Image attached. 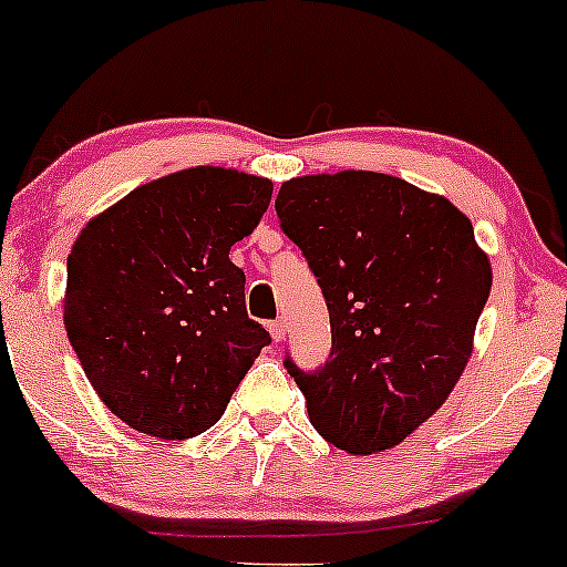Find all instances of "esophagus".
<instances>
[{
    "label": "esophagus",
    "mask_w": 567,
    "mask_h": 567,
    "mask_svg": "<svg viewBox=\"0 0 567 567\" xmlns=\"http://www.w3.org/2000/svg\"><path fill=\"white\" fill-rule=\"evenodd\" d=\"M266 328H269V333H271L274 341H282L285 339V322L282 320H271Z\"/></svg>",
    "instance_id": "obj_1"
}]
</instances>
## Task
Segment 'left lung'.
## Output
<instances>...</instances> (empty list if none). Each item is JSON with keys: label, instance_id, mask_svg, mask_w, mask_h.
<instances>
[{"label": "left lung", "instance_id": "1", "mask_svg": "<svg viewBox=\"0 0 567 567\" xmlns=\"http://www.w3.org/2000/svg\"><path fill=\"white\" fill-rule=\"evenodd\" d=\"M274 207L331 315L320 369L285 354L315 431L352 455L401 444L471 358L493 288L474 226L446 198L379 172L296 177Z\"/></svg>", "mask_w": 567, "mask_h": 567}]
</instances>
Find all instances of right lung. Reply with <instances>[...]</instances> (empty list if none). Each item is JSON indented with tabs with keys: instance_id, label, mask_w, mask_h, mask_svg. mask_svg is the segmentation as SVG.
<instances>
[{
	"instance_id": "right-lung-1",
	"label": "right lung",
	"mask_w": 567,
	"mask_h": 567,
	"mask_svg": "<svg viewBox=\"0 0 567 567\" xmlns=\"http://www.w3.org/2000/svg\"><path fill=\"white\" fill-rule=\"evenodd\" d=\"M269 202V179L196 166L132 190L80 231L66 336L104 406L134 431L177 441L213 427L271 344L228 258Z\"/></svg>"
}]
</instances>
